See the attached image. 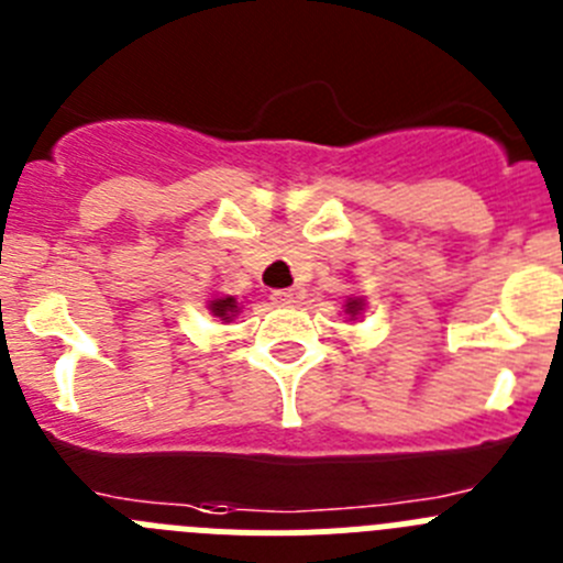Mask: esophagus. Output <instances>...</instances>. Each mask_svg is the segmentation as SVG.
Here are the masks:
<instances>
[{
    "mask_svg": "<svg viewBox=\"0 0 563 563\" xmlns=\"http://www.w3.org/2000/svg\"><path fill=\"white\" fill-rule=\"evenodd\" d=\"M272 300L277 306H297L302 300V291L300 288H280V291H272Z\"/></svg>",
    "mask_w": 563,
    "mask_h": 563,
    "instance_id": "esophagus-1",
    "label": "esophagus"
}]
</instances>
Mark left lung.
<instances>
[{
	"instance_id": "8db88e82",
	"label": "left lung",
	"mask_w": 563,
	"mask_h": 563,
	"mask_svg": "<svg viewBox=\"0 0 563 563\" xmlns=\"http://www.w3.org/2000/svg\"><path fill=\"white\" fill-rule=\"evenodd\" d=\"M344 311L351 313V319H353L358 311H362V300H351V302H347V308H344Z\"/></svg>"
}]
</instances>
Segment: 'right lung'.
Returning <instances> with one entry per match:
<instances>
[{"label": "right lung", "mask_w": 563, "mask_h": 563, "mask_svg": "<svg viewBox=\"0 0 563 563\" xmlns=\"http://www.w3.org/2000/svg\"><path fill=\"white\" fill-rule=\"evenodd\" d=\"M207 308L212 311V317L224 319V322H232V319L238 317V311H241L235 297H212V300L207 302Z\"/></svg>", "instance_id": "1"}]
</instances>
